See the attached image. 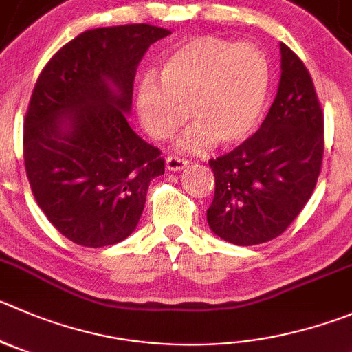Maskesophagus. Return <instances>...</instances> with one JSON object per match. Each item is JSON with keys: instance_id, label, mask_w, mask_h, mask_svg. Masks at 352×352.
I'll list each match as a JSON object with an SVG mask.
<instances>
[{"instance_id": "34e87169", "label": "esophagus", "mask_w": 352, "mask_h": 352, "mask_svg": "<svg viewBox=\"0 0 352 352\" xmlns=\"http://www.w3.org/2000/svg\"><path fill=\"white\" fill-rule=\"evenodd\" d=\"M187 165H189V161L184 160V157H179V156L166 157V168H168L170 172H180V170L186 168Z\"/></svg>"}]
</instances>
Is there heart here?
<instances>
[{
    "label": "heart",
    "mask_w": 352,
    "mask_h": 352,
    "mask_svg": "<svg viewBox=\"0 0 352 352\" xmlns=\"http://www.w3.org/2000/svg\"><path fill=\"white\" fill-rule=\"evenodd\" d=\"M269 64L252 45L199 36L172 48L160 65V84L146 80L137 107L153 139L165 140L186 123L184 151L217 142L234 146L250 135L269 94Z\"/></svg>",
    "instance_id": "1"
}]
</instances>
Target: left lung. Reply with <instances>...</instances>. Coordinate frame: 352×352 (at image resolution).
<instances>
[{
  "mask_svg": "<svg viewBox=\"0 0 352 352\" xmlns=\"http://www.w3.org/2000/svg\"><path fill=\"white\" fill-rule=\"evenodd\" d=\"M278 94L261 128L224 156L210 160L215 196L210 229L239 246L278 238L309 201L323 161V111L309 71L281 43Z\"/></svg>",
  "mask_w": 352,
  "mask_h": 352,
  "instance_id": "left-lung-1",
  "label": "left lung"
}]
</instances>
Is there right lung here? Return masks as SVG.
I'll list each match as a JSON object with an SVG mask.
<instances>
[{"label":"right lung","instance_id":"1","mask_svg":"<svg viewBox=\"0 0 352 352\" xmlns=\"http://www.w3.org/2000/svg\"><path fill=\"white\" fill-rule=\"evenodd\" d=\"M151 24L81 32L48 60L24 120V163L36 203L55 229L90 248L135 231L160 149L128 124L147 48L168 36Z\"/></svg>","mask_w":352,"mask_h":352}]
</instances>
